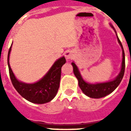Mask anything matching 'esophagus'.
I'll list each match as a JSON object with an SVG mask.
<instances>
[{"mask_svg": "<svg viewBox=\"0 0 131 131\" xmlns=\"http://www.w3.org/2000/svg\"><path fill=\"white\" fill-rule=\"evenodd\" d=\"M64 55H65L66 58H67V60L72 59V58H73V53H72V51H69V50H68V51H65Z\"/></svg>", "mask_w": 131, "mask_h": 131, "instance_id": "1", "label": "esophagus"}]
</instances>
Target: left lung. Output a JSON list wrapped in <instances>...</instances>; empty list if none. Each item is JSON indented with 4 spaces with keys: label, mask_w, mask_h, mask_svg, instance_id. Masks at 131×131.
<instances>
[{
    "label": "left lung",
    "mask_w": 131,
    "mask_h": 131,
    "mask_svg": "<svg viewBox=\"0 0 131 131\" xmlns=\"http://www.w3.org/2000/svg\"><path fill=\"white\" fill-rule=\"evenodd\" d=\"M111 26L115 30L114 26L112 25H111ZM115 32H116V30H115ZM117 38H118V43H120L122 49V62L121 71H120V73L114 80L108 82H105V83H98V84H88L83 80V78H82L81 74L78 70V67L75 65V64L74 62L71 63L72 66L73 67V73L78 79V82H79L78 83L79 86L82 90V92L89 97L93 98V99H100V98L104 97V96L110 94V93H112V92L118 87V85L120 84V83L122 81L124 74V70H125V55H124V51L120 39H119V38L118 37V36H117Z\"/></svg>",
    "instance_id": "8db88e82"
}]
</instances>
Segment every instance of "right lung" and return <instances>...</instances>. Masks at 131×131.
I'll return each mask as SVG.
<instances>
[{
  "mask_svg": "<svg viewBox=\"0 0 131 131\" xmlns=\"http://www.w3.org/2000/svg\"><path fill=\"white\" fill-rule=\"evenodd\" d=\"M11 47L8 52L7 62L9 67V76L13 86L20 95L28 101L37 104L48 103L55 97L60 86L61 68L65 64L66 59L62 57L54 62L43 78L34 84H26L18 81L14 75L9 64V55Z\"/></svg>",
  "mask_w": 131,
  "mask_h": 131,
  "instance_id": "1",
  "label": "right lung"
}]
</instances>
